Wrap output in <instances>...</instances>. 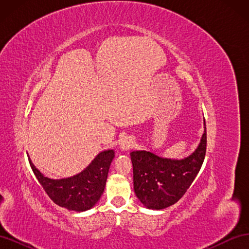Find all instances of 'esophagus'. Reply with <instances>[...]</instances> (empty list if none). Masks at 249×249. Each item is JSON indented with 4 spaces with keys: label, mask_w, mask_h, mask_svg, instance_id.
I'll return each mask as SVG.
<instances>
[{
    "label": "esophagus",
    "mask_w": 249,
    "mask_h": 249,
    "mask_svg": "<svg viewBox=\"0 0 249 249\" xmlns=\"http://www.w3.org/2000/svg\"><path fill=\"white\" fill-rule=\"evenodd\" d=\"M133 146H134V141L129 137H125L120 141V149L122 150H129Z\"/></svg>",
    "instance_id": "esophagus-1"
}]
</instances>
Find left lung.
Wrapping results in <instances>:
<instances>
[{
  "mask_svg": "<svg viewBox=\"0 0 249 249\" xmlns=\"http://www.w3.org/2000/svg\"><path fill=\"white\" fill-rule=\"evenodd\" d=\"M207 149V130L195 152L182 160H172L136 150L131 153L134 190L142 205L162 210L178 202L200 170Z\"/></svg>",
  "mask_w": 249,
  "mask_h": 249,
  "instance_id": "obj_1",
  "label": "left lung"
}]
</instances>
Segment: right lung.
Wrapping results in <instances>:
<instances>
[{
  "instance_id": "add662e5",
  "label": "right lung",
  "mask_w": 249,
  "mask_h": 249,
  "mask_svg": "<svg viewBox=\"0 0 249 249\" xmlns=\"http://www.w3.org/2000/svg\"><path fill=\"white\" fill-rule=\"evenodd\" d=\"M113 149L97 155L86 169L71 178L52 179L44 177L29 159L36 178L56 205L67 210L83 212L99 201L106 186L110 164L114 158Z\"/></svg>"
}]
</instances>
